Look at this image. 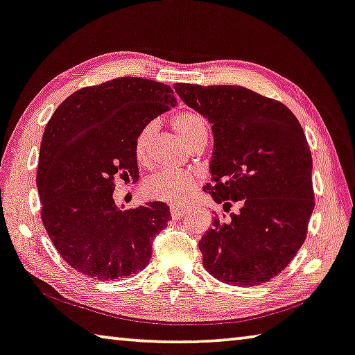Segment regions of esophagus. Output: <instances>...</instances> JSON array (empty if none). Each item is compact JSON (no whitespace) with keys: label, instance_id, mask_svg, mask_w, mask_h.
<instances>
[{"label":"esophagus","instance_id":"34e87169","mask_svg":"<svg viewBox=\"0 0 355 355\" xmlns=\"http://www.w3.org/2000/svg\"><path fill=\"white\" fill-rule=\"evenodd\" d=\"M171 217L173 219H181L182 216H185V212H187V209L182 208V206H171Z\"/></svg>","mask_w":355,"mask_h":355}]
</instances>
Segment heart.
<instances>
[{
	"label": "heart",
	"mask_w": 355,
	"mask_h": 355,
	"mask_svg": "<svg viewBox=\"0 0 355 355\" xmlns=\"http://www.w3.org/2000/svg\"><path fill=\"white\" fill-rule=\"evenodd\" d=\"M171 127L176 130V133L181 136L189 147L208 141V125L200 114L193 111H181L174 114L171 117ZM154 132L155 123L147 122L135 136V157L143 165L149 162V147ZM196 184H198V179L193 173L162 170L146 179L144 192L152 200L179 205L185 203L193 195Z\"/></svg>",
	"instance_id": "obj_1"
}]
</instances>
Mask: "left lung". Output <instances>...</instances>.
I'll list each match as a JSON object with an SVG mask.
<instances>
[{
    "instance_id": "8db88e82",
    "label": "left lung",
    "mask_w": 355,
    "mask_h": 355,
    "mask_svg": "<svg viewBox=\"0 0 355 355\" xmlns=\"http://www.w3.org/2000/svg\"><path fill=\"white\" fill-rule=\"evenodd\" d=\"M176 94L212 123L211 182L230 217H214L198 246L206 271L234 286L279 275L306 239L314 209L313 157L293 112L241 85L176 84Z\"/></svg>"
}]
</instances>
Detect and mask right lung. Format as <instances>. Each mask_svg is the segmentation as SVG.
I'll list each match as a JSON object with an SVG mask.
<instances>
[{
    "label": "right lung",
    "mask_w": 355,
    "mask_h": 355,
    "mask_svg": "<svg viewBox=\"0 0 355 355\" xmlns=\"http://www.w3.org/2000/svg\"><path fill=\"white\" fill-rule=\"evenodd\" d=\"M176 103L170 85L117 78L74 92L47 122L36 176L41 219L58 254L80 275L112 281L149 263L170 208L154 201L119 209L114 182L138 181L135 136Z\"/></svg>",
    "instance_id": "add662e5"
}]
</instances>
